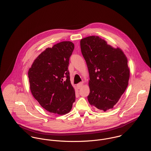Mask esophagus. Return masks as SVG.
<instances>
[{"mask_svg": "<svg viewBox=\"0 0 151 151\" xmlns=\"http://www.w3.org/2000/svg\"><path fill=\"white\" fill-rule=\"evenodd\" d=\"M83 86V83H79L77 85V87L78 89H80Z\"/></svg>", "mask_w": 151, "mask_h": 151, "instance_id": "1", "label": "esophagus"}]
</instances>
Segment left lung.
Segmentation results:
<instances>
[{
  "instance_id": "obj_1",
  "label": "left lung",
  "mask_w": 151,
  "mask_h": 151,
  "mask_svg": "<svg viewBox=\"0 0 151 151\" xmlns=\"http://www.w3.org/2000/svg\"><path fill=\"white\" fill-rule=\"evenodd\" d=\"M80 46L89 74V103L104 111L113 108L129 84L127 57L98 36L81 40Z\"/></svg>"
}]
</instances>
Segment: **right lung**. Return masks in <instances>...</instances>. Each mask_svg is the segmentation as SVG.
I'll list each match as a JSON object with an SVG mask.
<instances>
[{
  "mask_svg": "<svg viewBox=\"0 0 151 151\" xmlns=\"http://www.w3.org/2000/svg\"><path fill=\"white\" fill-rule=\"evenodd\" d=\"M74 43L63 41L47 47L28 70L31 92L47 111L60 115L70 112L75 102V91L70 80L69 59Z\"/></svg>",
  "mask_w": 151,
  "mask_h": 151,
  "instance_id": "right-lung-1",
  "label": "right lung"
}]
</instances>
